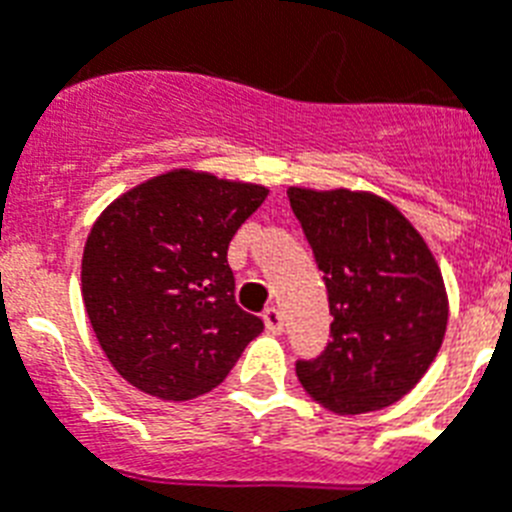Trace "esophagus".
<instances>
[{
	"label": "esophagus",
	"mask_w": 512,
	"mask_h": 512,
	"mask_svg": "<svg viewBox=\"0 0 512 512\" xmlns=\"http://www.w3.org/2000/svg\"><path fill=\"white\" fill-rule=\"evenodd\" d=\"M264 324L266 329L272 332V335H280L282 329H285V322H282V314L274 306L264 308Z\"/></svg>",
	"instance_id": "34e87169"
}]
</instances>
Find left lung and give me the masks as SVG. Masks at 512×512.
Here are the masks:
<instances>
[{"label": "left lung", "instance_id": "obj_1", "mask_svg": "<svg viewBox=\"0 0 512 512\" xmlns=\"http://www.w3.org/2000/svg\"><path fill=\"white\" fill-rule=\"evenodd\" d=\"M324 272L332 340L295 363L303 390L337 416L398 403L437 358L447 293L426 240L366 190H287Z\"/></svg>", "mask_w": 512, "mask_h": 512}]
</instances>
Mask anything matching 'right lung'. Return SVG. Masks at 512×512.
I'll list each match as a JSON object with an SVG mask.
<instances>
[{"instance_id": "right-lung-1", "label": "right lung", "mask_w": 512, "mask_h": 512, "mask_svg": "<svg viewBox=\"0 0 512 512\" xmlns=\"http://www.w3.org/2000/svg\"><path fill=\"white\" fill-rule=\"evenodd\" d=\"M264 185L172 170L101 211L80 293L101 350L135 390L193 400L225 382L264 322L235 303L227 246Z\"/></svg>"}]
</instances>
